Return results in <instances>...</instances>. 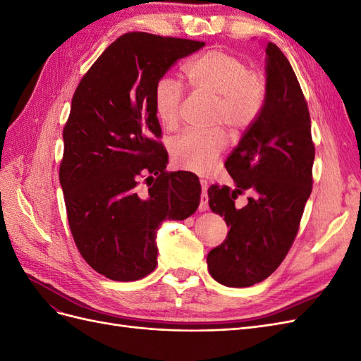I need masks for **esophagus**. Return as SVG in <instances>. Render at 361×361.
Wrapping results in <instances>:
<instances>
[{
    "mask_svg": "<svg viewBox=\"0 0 361 361\" xmlns=\"http://www.w3.org/2000/svg\"><path fill=\"white\" fill-rule=\"evenodd\" d=\"M200 183H202V197H200L199 211L206 212L207 209H209V197H207V182L202 179Z\"/></svg>",
    "mask_w": 361,
    "mask_h": 361,
    "instance_id": "obj_1",
    "label": "esophagus"
}]
</instances>
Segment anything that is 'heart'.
<instances>
[{
    "instance_id": "1",
    "label": "heart",
    "mask_w": 361,
    "mask_h": 361,
    "mask_svg": "<svg viewBox=\"0 0 361 361\" xmlns=\"http://www.w3.org/2000/svg\"><path fill=\"white\" fill-rule=\"evenodd\" d=\"M183 72L195 92L214 99L215 125L224 123L231 130H241L253 122L264 101V82L245 61L214 49L190 61ZM182 97L180 84L170 76H162L155 84L154 108L164 128L178 125ZM224 147L226 134L221 129L204 134L190 130L173 141L170 154L178 169L204 173Z\"/></svg>"
}]
</instances>
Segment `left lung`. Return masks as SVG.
Returning <instances> with one entry per match:
<instances>
[{"label": "left lung", "instance_id": "8db88e82", "mask_svg": "<svg viewBox=\"0 0 361 361\" xmlns=\"http://www.w3.org/2000/svg\"><path fill=\"white\" fill-rule=\"evenodd\" d=\"M265 52L264 105L226 161L233 188L207 190L211 211L231 227L226 241L207 255V269L228 288L253 286L279 268L312 192L314 146L307 102L285 54L271 42ZM245 190L249 203L239 210L234 200Z\"/></svg>", "mask_w": 361, "mask_h": 361}]
</instances>
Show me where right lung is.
Instances as JSON below:
<instances>
[{
	"label": "right lung",
	"instance_id": "obj_1",
	"mask_svg": "<svg viewBox=\"0 0 361 361\" xmlns=\"http://www.w3.org/2000/svg\"><path fill=\"white\" fill-rule=\"evenodd\" d=\"M203 42L126 32L76 87L63 129L60 185L73 241L94 271L134 281L157 268L164 220L197 211L202 187L190 173H167L154 108L159 78ZM157 176L140 196L137 176Z\"/></svg>",
	"mask_w": 361,
	"mask_h": 361
}]
</instances>
